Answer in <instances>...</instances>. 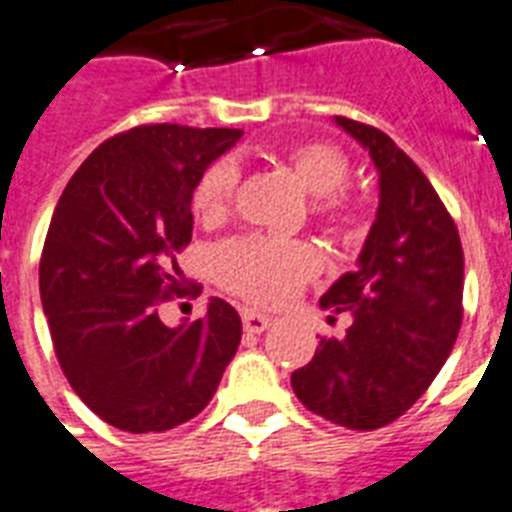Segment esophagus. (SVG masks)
<instances>
[{"label": "esophagus", "mask_w": 512, "mask_h": 512, "mask_svg": "<svg viewBox=\"0 0 512 512\" xmlns=\"http://www.w3.org/2000/svg\"><path fill=\"white\" fill-rule=\"evenodd\" d=\"M242 323H244V331H247V334H263L265 328L270 326V318L263 313H257V310H249V307H244Z\"/></svg>", "instance_id": "34e87169"}]
</instances>
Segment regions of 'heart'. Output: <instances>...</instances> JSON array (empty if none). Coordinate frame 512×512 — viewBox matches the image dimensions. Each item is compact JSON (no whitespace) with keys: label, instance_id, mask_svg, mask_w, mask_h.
Wrapping results in <instances>:
<instances>
[{"label":"heart","instance_id":"heart-1","mask_svg":"<svg viewBox=\"0 0 512 512\" xmlns=\"http://www.w3.org/2000/svg\"><path fill=\"white\" fill-rule=\"evenodd\" d=\"M284 165L299 186L321 197L313 205L315 218L326 226L344 228L355 218V207L344 194L350 181V157L328 141H305L284 152ZM236 165L218 160L199 176L191 191V213L202 223H218L231 213L236 194ZM321 270V260L302 242L270 236H236L213 252V276L226 292L255 305H284L297 297Z\"/></svg>","mask_w":512,"mask_h":512}]
</instances>
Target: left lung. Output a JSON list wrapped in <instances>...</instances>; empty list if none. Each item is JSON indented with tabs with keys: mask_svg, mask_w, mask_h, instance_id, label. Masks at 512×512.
Masks as SVG:
<instances>
[{
	"mask_svg": "<svg viewBox=\"0 0 512 512\" xmlns=\"http://www.w3.org/2000/svg\"><path fill=\"white\" fill-rule=\"evenodd\" d=\"M378 168L381 202L357 260L321 305L350 313L344 339L321 336L292 373L299 402L336 426L373 431L407 413L450 357L463 323V244L423 170L384 131L352 118ZM336 318L331 315V323Z\"/></svg>",
	"mask_w": 512,
	"mask_h": 512,
	"instance_id": "left-lung-1",
	"label": "left lung"
}]
</instances>
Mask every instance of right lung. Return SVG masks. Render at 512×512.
Segmentation results:
<instances>
[{
    "label": "right lung",
    "mask_w": 512,
    "mask_h": 512,
    "mask_svg": "<svg viewBox=\"0 0 512 512\" xmlns=\"http://www.w3.org/2000/svg\"><path fill=\"white\" fill-rule=\"evenodd\" d=\"M239 139V128H128L83 160L54 207L39 263L54 355L115 429L160 434L191 421L242 342V318L218 297L178 328L157 313L199 292L176 263L194 228L191 191Z\"/></svg>",
    "instance_id": "obj_1"
}]
</instances>
